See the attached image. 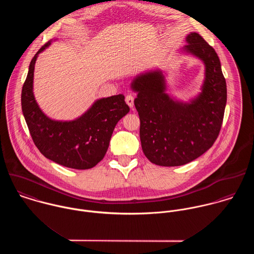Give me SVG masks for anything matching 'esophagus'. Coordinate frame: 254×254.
Instances as JSON below:
<instances>
[{
	"instance_id": "esophagus-1",
	"label": "esophagus",
	"mask_w": 254,
	"mask_h": 254,
	"mask_svg": "<svg viewBox=\"0 0 254 254\" xmlns=\"http://www.w3.org/2000/svg\"><path fill=\"white\" fill-rule=\"evenodd\" d=\"M125 102L128 105V107L132 109L134 108V97L132 95H128L125 98Z\"/></svg>"
}]
</instances>
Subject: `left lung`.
Here are the masks:
<instances>
[{"label":"left lung","mask_w":254,"mask_h":254,"mask_svg":"<svg viewBox=\"0 0 254 254\" xmlns=\"http://www.w3.org/2000/svg\"><path fill=\"white\" fill-rule=\"evenodd\" d=\"M182 54L202 62L200 92L189 102L167 91L161 69L140 73L131 82L141 120L140 138L146 158L160 166L187 164L208 150L217 139L227 102V86L220 60L202 37L190 32Z\"/></svg>","instance_id":"obj_1"}]
</instances>
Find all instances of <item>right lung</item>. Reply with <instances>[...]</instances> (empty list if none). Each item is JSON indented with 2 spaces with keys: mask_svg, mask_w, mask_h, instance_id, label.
Here are the masks:
<instances>
[{
  "mask_svg": "<svg viewBox=\"0 0 254 254\" xmlns=\"http://www.w3.org/2000/svg\"><path fill=\"white\" fill-rule=\"evenodd\" d=\"M52 42L44 45L30 63L21 92L22 112L33 142L45 157L68 168L90 169L104 158L117 122L130 109L124 96L116 95L98 99L74 120H55L46 115L37 104L33 80L37 58Z\"/></svg>",
  "mask_w": 254,
  "mask_h": 254,
  "instance_id": "right-lung-1",
  "label": "right lung"
}]
</instances>
